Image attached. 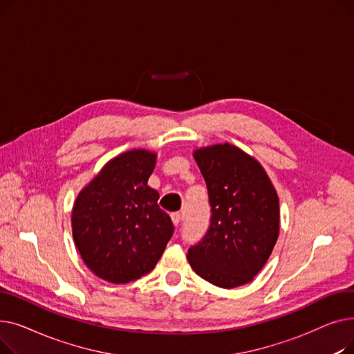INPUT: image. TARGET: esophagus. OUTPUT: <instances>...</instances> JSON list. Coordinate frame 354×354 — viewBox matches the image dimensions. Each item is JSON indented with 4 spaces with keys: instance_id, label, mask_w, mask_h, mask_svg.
<instances>
[{
    "instance_id": "34e87169",
    "label": "esophagus",
    "mask_w": 354,
    "mask_h": 354,
    "mask_svg": "<svg viewBox=\"0 0 354 354\" xmlns=\"http://www.w3.org/2000/svg\"><path fill=\"white\" fill-rule=\"evenodd\" d=\"M171 218H172V222H174V225H179L180 224V221H182V214H179V212H172L171 214Z\"/></svg>"
}]
</instances>
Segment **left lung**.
<instances>
[{
    "label": "left lung",
    "mask_w": 354,
    "mask_h": 354,
    "mask_svg": "<svg viewBox=\"0 0 354 354\" xmlns=\"http://www.w3.org/2000/svg\"><path fill=\"white\" fill-rule=\"evenodd\" d=\"M194 158L212 215L207 235L188 250V261L216 287L244 286L263 270L278 239L277 191L259 162L234 145L199 147Z\"/></svg>",
    "instance_id": "obj_1"
}]
</instances>
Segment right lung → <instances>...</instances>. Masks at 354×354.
Instances as JSON below:
<instances>
[{
    "instance_id": "obj_1",
    "label": "right lung",
    "mask_w": 354,
    "mask_h": 354,
    "mask_svg": "<svg viewBox=\"0 0 354 354\" xmlns=\"http://www.w3.org/2000/svg\"><path fill=\"white\" fill-rule=\"evenodd\" d=\"M156 156L146 149L118 155L74 201V243L87 268L104 281L124 284L151 272L174 234L158 191L147 185Z\"/></svg>"
}]
</instances>
